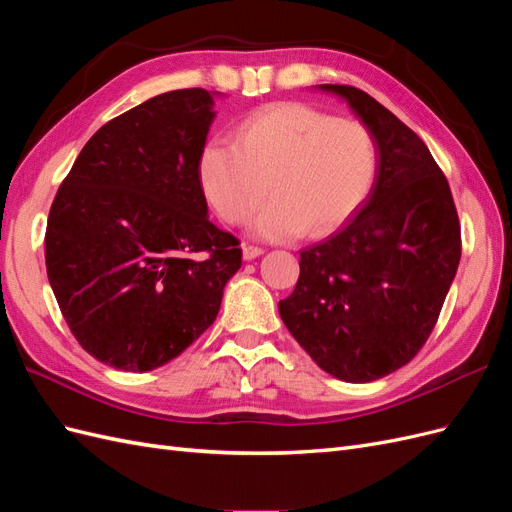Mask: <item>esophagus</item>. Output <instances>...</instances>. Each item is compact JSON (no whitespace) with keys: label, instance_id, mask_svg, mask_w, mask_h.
Instances as JSON below:
<instances>
[{"label":"esophagus","instance_id":"1","mask_svg":"<svg viewBox=\"0 0 512 512\" xmlns=\"http://www.w3.org/2000/svg\"><path fill=\"white\" fill-rule=\"evenodd\" d=\"M260 254H265V250H262V247H258V245H243V258L245 260H254Z\"/></svg>","mask_w":512,"mask_h":512}]
</instances>
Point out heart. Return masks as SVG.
<instances>
[{
    "mask_svg": "<svg viewBox=\"0 0 512 512\" xmlns=\"http://www.w3.org/2000/svg\"><path fill=\"white\" fill-rule=\"evenodd\" d=\"M378 168V141L365 123L301 102L258 108L241 121L232 145L205 143L196 166L207 203L228 224L250 220L269 183L273 200L252 224L267 241L337 230L369 198Z\"/></svg>",
    "mask_w": 512,
    "mask_h": 512,
    "instance_id": "heart-1",
    "label": "heart"
}]
</instances>
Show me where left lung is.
Segmentation results:
<instances>
[{"instance_id": "left-lung-1", "label": "left lung", "mask_w": 512, "mask_h": 512, "mask_svg": "<svg viewBox=\"0 0 512 512\" xmlns=\"http://www.w3.org/2000/svg\"><path fill=\"white\" fill-rule=\"evenodd\" d=\"M374 132V190L327 241L301 252L280 316L320 369L371 382L410 363L440 316L461 258L451 188L427 145L389 108L350 85H318Z\"/></svg>"}]
</instances>
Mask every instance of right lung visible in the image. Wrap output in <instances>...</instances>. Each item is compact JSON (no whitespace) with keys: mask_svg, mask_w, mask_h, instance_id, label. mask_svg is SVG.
I'll return each instance as SVG.
<instances>
[{"mask_svg":"<svg viewBox=\"0 0 512 512\" xmlns=\"http://www.w3.org/2000/svg\"><path fill=\"white\" fill-rule=\"evenodd\" d=\"M207 89H177L89 138L51 205L46 275L72 335L123 371L173 361L218 316L241 247L207 218Z\"/></svg>","mask_w":512,"mask_h":512,"instance_id":"add662e5","label":"right lung"}]
</instances>
